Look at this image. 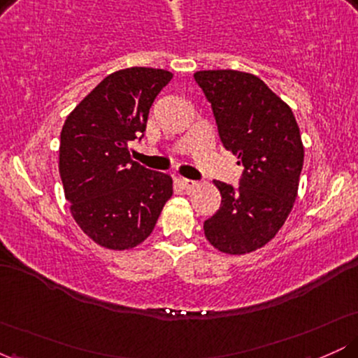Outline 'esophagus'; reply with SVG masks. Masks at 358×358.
I'll return each mask as SVG.
<instances>
[{
  "instance_id": "34e87169",
  "label": "esophagus",
  "mask_w": 358,
  "mask_h": 358,
  "mask_svg": "<svg viewBox=\"0 0 358 358\" xmlns=\"http://www.w3.org/2000/svg\"><path fill=\"white\" fill-rule=\"evenodd\" d=\"M178 185L183 188V190H192V188L196 185V182H195V180L182 178V176H180V178H178Z\"/></svg>"
}]
</instances>
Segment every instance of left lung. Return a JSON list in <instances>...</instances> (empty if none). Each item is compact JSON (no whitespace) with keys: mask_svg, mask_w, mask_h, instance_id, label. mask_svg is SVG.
I'll list each match as a JSON object with an SVG mask.
<instances>
[{"mask_svg":"<svg viewBox=\"0 0 358 358\" xmlns=\"http://www.w3.org/2000/svg\"><path fill=\"white\" fill-rule=\"evenodd\" d=\"M222 145L244 166L239 187L215 182L220 208L205 237L225 254L252 252L273 239L296 200L305 150L293 110L259 77L237 71L196 72Z\"/></svg>","mask_w":358,"mask_h":358,"instance_id":"8db88e82","label":"left lung"}]
</instances>
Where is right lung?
<instances>
[{"instance_id":"obj_1","label":"right lung","mask_w":358,"mask_h":358,"mask_svg":"<svg viewBox=\"0 0 358 358\" xmlns=\"http://www.w3.org/2000/svg\"><path fill=\"white\" fill-rule=\"evenodd\" d=\"M173 73L131 67L106 77L65 119L60 178L79 227L94 242L124 250L141 244L173 193L171 176L129 156L145 136L150 108Z\"/></svg>"}]
</instances>
